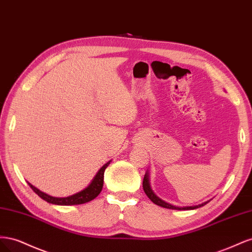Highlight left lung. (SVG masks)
I'll return each instance as SVG.
<instances>
[{
	"label": "left lung",
	"instance_id": "obj_1",
	"mask_svg": "<svg viewBox=\"0 0 252 252\" xmlns=\"http://www.w3.org/2000/svg\"><path fill=\"white\" fill-rule=\"evenodd\" d=\"M143 189L145 193H146V195L149 197L150 201L154 202L156 205L158 206H161V207H164V208H168V209H175V210H192V209H196V208H200L202 207V206L206 205L208 202H205V203H202L200 205H195V206H186V207H177V206H173L169 203H166L165 201L159 199L158 196H157L155 194V192L152 191V189L150 187V183H149V174L148 172H146V174H145L144 177V180H143Z\"/></svg>",
	"mask_w": 252,
	"mask_h": 252
}]
</instances>
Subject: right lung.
<instances>
[{"mask_svg": "<svg viewBox=\"0 0 252 252\" xmlns=\"http://www.w3.org/2000/svg\"><path fill=\"white\" fill-rule=\"evenodd\" d=\"M111 161L106 163L102 168L97 171V173L95 174V177L94 178V180L91 181L90 184L85 188L83 189L82 191L66 196V197H56V196H51L47 193H45L43 191H41L40 189H37L36 187L32 186L30 183H28V185L30 186L33 191L39 195L41 199H43L44 201H46L47 203L50 204H55V205H63V206H68V205H80V204H84L93 201L94 199L100 194V192L102 191L103 188V183H104V172L105 169L107 168L108 165L110 164Z\"/></svg>", "mask_w": 252, "mask_h": 252, "instance_id": "right-lung-1", "label": "right lung"}]
</instances>
